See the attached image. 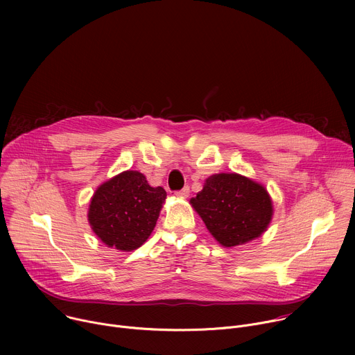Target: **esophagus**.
Instances as JSON below:
<instances>
[{
  "mask_svg": "<svg viewBox=\"0 0 355 355\" xmlns=\"http://www.w3.org/2000/svg\"><path fill=\"white\" fill-rule=\"evenodd\" d=\"M175 195H177L178 198H188V195H189V188L185 187V188H182L181 191H177Z\"/></svg>",
  "mask_w": 355,
  "mask_h": 355,
  "instance_id": "1",
  "label": "esophagus"
}]
</instances>
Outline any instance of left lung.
Returning <instances> with one entry per match:
<instances>
[{"label":"left lung","mask_w":355,"mask_h":355,"mask_svg":"<svg viewBox=\"0 0 355 355\" xmlns=\"http://www.w3.org/2000/svg\"><path fill=\"white\" fill-rule=\"evenodd\" d=\"M189 204L215 240L229 248L259 239L274 215L267 188L237 173L208 177Z\"/></svg>","instance_id":"obj_1"}]
</instances>
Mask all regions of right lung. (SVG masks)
<instances>
[{"label":"right lung","instance_id":"right-lung-1","mask_svg":"<svg viewBox=\"0 0 355 355\" xmlns=\"http://www.w3.org/2000/svg\"><path fill=\"white\" fill-rule=\"evenodd\" d=\"M166 198L162 187H151L141 173L126 170L95 189L88 223L105 245L132 251L155 230Z\"/></svg>","mask_w":355,"mask_h":355}]
</instances>
